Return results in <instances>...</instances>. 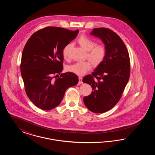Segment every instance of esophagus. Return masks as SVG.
Returning <instances> with one entry per match:
<instances>
[{
  "label": "esophagus",
  "mask_w": 155,
  "mask_h": 155,
  "mask_svg": "<svg viewBox=\"0 0 155 155\" xmlns=\"http://www.w3.org/2000/svg\"><path fill=\"white\" fill-rule=\"evenodd\" d=\"M78 79H79V84H82V78L81 77H79Z\"/></svg>",
  "instance_id": "obj_1"
}]
</instances>
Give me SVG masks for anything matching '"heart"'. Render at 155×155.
Listing matches in <instances>:
<instances>
[{
    "mask_svg": "<svg viewBox=\"0 0 155 155\" xmlns=\"http://www.w3.org/2000/svg\"><path fill=\"white\" fill-rule=\"evenodd\" d=\"M77 42L81 47L87 51V57L91 61L94 65L100 64L105 59L107 54V48L104 44L96 45L95 40L85 35H81L77 39ZM71 44L66 45L63 50V57L65 60L69 58V53L71 48ZM92 68V64L89 60L78 61L67 67V70L78 75L86 74Z\"/></svg>",
    "mask_w": 155,
    "mask_h": 155,
    "instance_id": "b5f03b06",
    "label": "heart"
}]
</instances>
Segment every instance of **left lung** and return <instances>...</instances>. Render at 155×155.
Segmentation results:
<instances>
[{"label":"left lung","mask_w":155,"mask_h":155,"mask_svg":"<svg viewBox=\"0 0 155 155\" xmlns=\"http://www.w3.org/2000/svg\"><path fill=\"white\" fill-rule=\"evenodd\" d=\"M91 35L101 38L107 52L92 74L82 79L92 88L91 94L84 97V102L92 112L102 113L110 110L121 99L130 75V59L125 44L113 31L96 28Z\"/></svg>","instance_id":"left-lung-1"}]
</instances>
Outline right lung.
<instances>
[{
	"label": "right lung",
	"mask_w": 155,
	"mask_h": 155,
	"mask_svg": "<svg viewBox=\"0 0 155 155\" xmlns=\"http://www.w3.org/2000/svg\"><path fill=\"white\" fill-rule=\"evenodd\" d=\"M78 32L45 27L34 33L24 48L20 69L24 88L31 101L41 109L51 110L58 106L67 89L78 82L73 73L60 74L63 69L62 50Z\"/></svg>",
	"instance_id": "right-lung-1"
}]
</instances>
